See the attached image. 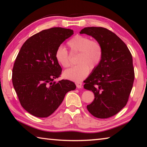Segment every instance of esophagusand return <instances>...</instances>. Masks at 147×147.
I'll return each instance as SVG.
<instances>
[{
	"label": "esophagus",
	"instance_id": "esophagus-1",
	"mask_svg": "<svg viewBox=\"0 0 147 147\" xmlns=\"http://www.w3.org/2000/svg\"><path fill=\"white\" fill-rule=\"evenodd\" d=\"M75 84L77 88H81L82 86V83L81 82H76Z\"/></svg>",
	"mask_w": 147,
	"mask_h": 147
}]
</instances>
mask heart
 I'll return each mask as SVG.
<instances>
[{"label": "heart", "mask_w": 147, "mask_h": 147, "mask_svg": "<svg viewBox=\"0 0 147 147\" xmlns=\"http://www.w3.org/2000/svg\"><path fill=\"white\" fill-rule=\"evenodd\" d=\"M67 45L73 54H78V64L63 73L65 78L73 81L85 78L89 73L100 65L103 58L104 50L102 44L97 40L91 39L83 35H76L67 42ZM55 58L59 64L65 68L71 66V57L67 50L59 47L55 53Z\"/></svg>", "instance_id": "b5f03b06"}]
</instances>
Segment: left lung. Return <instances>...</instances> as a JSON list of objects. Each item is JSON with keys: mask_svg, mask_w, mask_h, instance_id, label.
<instances>
[{"mask_svg": "<svg viewBox=\"0 0 147 147\" xmlns=\"http://www.w3.org/2000/svg\"><path fill=\"white\" fill-rule=\"evenodd\" d=\"M80 34L91 36L104 50L100 65L84 82V88L94 95L87 109L96 118L111 117L126 105L132 89L135 73L131 54L121 39L107 28L86 27Z\"/></svg>", "mask_w": 147, "mask_h": 147, "instance_id": "1", "label": "left lung"}]
</instances>
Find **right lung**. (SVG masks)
Segmentation results:
<instances>
[{
  "label": "right lung",
  "instance_id": "right-lung-1",
  "mask_svg": "<svg viewBox=\"0 0 147 147\" xmlns=\"http://www.w3.org/2000/svg\"><path fill=\"white\" fill-rule=\"evenodd\" d=\"M60 27L44 30L24 42L12 69V83L22 107L37 117L53 114L67 92L76 85L68 80L58 82L61 66L55 58L57 49L73 34Z\"/></svg>",
  "mask_w": 147,
  "mask_h": 147
}]
</instances>
